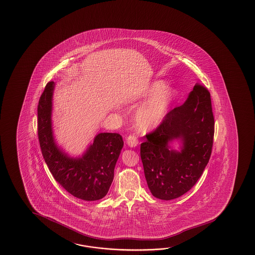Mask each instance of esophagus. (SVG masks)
Returning <instances> with one entry per match:
<instances>
[{"mask_svg":"<svg viewBox=\"0 0 255 255\" xmlns=\"http://www.w3.org/2000/svg\"><path fill=\"white\" fill-rule=\"evenodd\" d=\"M127 144H128L130 147H135V146H137V144H138V139H137V137H136L135 135H128V138H127Z\"/></svg>","mask_w":255,"mask_h":255,"instance_id":"esophagus-1","label":"esophagus"}]
</instances>
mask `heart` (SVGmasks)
Wrapping results in <instances>:
<instances>
[{"label": "heart", "instance_id": "obj_1", "mask_svg": "<svg viewBox=\"0 0 255 255\" xmlns=\"http://www.w3.org/2000/svg\"><path fill=\"white\" fill-rule=\"evenodd\" d=\"M143 96L150 99L136 110L134 123L138 131L148 132L162 122L175 97V92L172 88L167 87L165 82L158 80L150 84Z\"/></svg>", "mask_w": 255, "mask_h": 255}]
</instances>
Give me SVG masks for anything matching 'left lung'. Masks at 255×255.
<instances>
[{
  "mask_svg": "<svg viewBox=\"0 0 255 255\" xmlns=\"http://www.w3.org/2000/svg\"><path fill=\"white\" fill-rule=\"evenodd\" d=\"M214 135L211 94L196 85L181 106L169 111L141 144L140 156L152 195L177 199L196 184L210 160ZM181 143L180 150L170 145Z\"/></svg>",
  "mask_w": 255,
  "mask_h": 255,
  "instance_id": "obj_1",
  "label": "left lung"
}]
</instances>
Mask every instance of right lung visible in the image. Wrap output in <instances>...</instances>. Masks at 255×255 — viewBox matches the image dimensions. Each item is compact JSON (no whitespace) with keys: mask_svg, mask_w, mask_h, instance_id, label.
<instances>
[{"mask_svg":"<svg viewBox=\"0 0 255 255\" xmlns=\"http://www.w3.org/2000/svg\"><path fill=\"white\" fill-rule=\"evenodd\" d=\"M54 82H49L37 108L38 138L44 161L54 179L70 194L83 201H98L109 192L124 141L118 133H99L81 157L65 153L54 139Z\"/></svg>","mask_w":255,"mask_h":255,"instance_id":"1","label":"right lung"}]
</instances>
